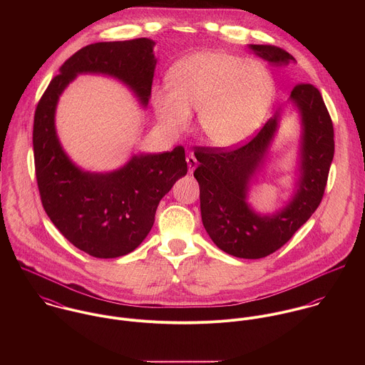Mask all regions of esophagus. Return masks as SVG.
I'll return each instance as SVG.
<instances>
[{"label": "esophagus", "instance_id": "esophagus-1", "mask_svg": "<svg viewBox=\"0 0 365 365\" xmlns=\"http://www.w3.org/2000/svg\"><path fill=\"white\" fill-rule=\"evenodd\" d=\"M187 164H188V171L192 173V171L197 168L198 161H197V158L192 156V155H188V156H187Z\"/></svg>", "mask_w": 365, "mask_h": 365}]
</instances>
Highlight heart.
Instances as JSON below:
<instances>
[{"label": "heart", "instance_id": "1", "mask_svg": "<svg viewBox=\"0 0 365 365\" xmlns=\"http://www.w3.org/2000/svg\"><path fill=\"white\" fill-rule=\"evenodd\" d=\"M168 90L155 93L160 123L173 133L188 129L197 109L198 129L209 145L232 149L259 129L274 96V81L257 60L225 51L198 52L167 74Z\"/></svg>", "mask_w": 365, "mask_h": 365}]
</instances>
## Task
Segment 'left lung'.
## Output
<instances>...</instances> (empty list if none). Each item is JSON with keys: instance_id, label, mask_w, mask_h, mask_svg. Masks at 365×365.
<instances>
[{"instance_id": "1", "label": "left lung", "mask_w": 365, "mask_h": 365, "mask_svg": "<svg viewBox=\"0 0 365 365\" xmlns=\"http://www.w3.org/2000/svg\"><path fill=\"white\" fill-rule=\"evenodd\" d=\"M249 48L274 66L295 61L289 53L272 45ZM291 101L298 106L302 122L301 174L292 200L274 215L256 213L246 198L277 132L279 112L240 148H197L194 152L200 161L194 177L200 184L204 227L212 242L230 256L262 259L277 252L312 216L323 198L334 155L331 118L312 84H297Z\"/></svg>"}]
</instances>
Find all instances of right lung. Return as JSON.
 <instances>
[{
  "label": "right lung",
  "mask_w": 365,
  "mask_h": 365,
  "mask_svg": "<svg viewBox=\"0 0 365 365\" xmlns=\"http://www.w3.org/2000/svg\"><path fill=\"white\" fill-rule=\"evenodd\" d=\"M155 42L139 38L98 42L74 53L39 100L34 119V156L41 201L58 232L97 259L133 252L149 235L160 200L187 174L182 146L133 156L112 173L78 168L60 146L54 128L58 97L81 73H100L125 83L146 106L157 60Z\"/></svg>",
  "instance_id": "1"
}]
</instances>
